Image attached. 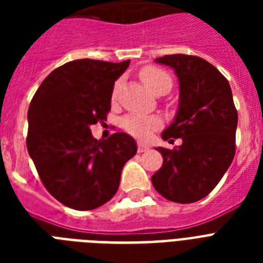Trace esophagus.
<instances>
[{
  "label": "esophagus",
  "mask_w": 263,
  "mask_h": 263,
  "mask_svg": "<svg viewBox=\"0 0 263 263\" xmlns=\"http://www.w3.org/2000/svg\"><path fill=\"white\" fill-rule=\"evenodd\" d=\"M148 148H150V147H148L147 144L142 143V142H139V143H138V153H144V152H147Z\"/></svg>",
  "instance_id": "obj_1"
}]
</instances>
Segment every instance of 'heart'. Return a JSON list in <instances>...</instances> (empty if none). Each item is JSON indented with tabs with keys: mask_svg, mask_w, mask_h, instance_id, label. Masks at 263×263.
<instances>
[{
	"mask_svg": "<svg viewBox=\"0 0 263 263\" xmlns=\"http://www.w3.org/2000/svg\"><path fill=\"white\" fill-rule=\"evenodd\" d=\"M139 78L144 86L154 94H166L172 88V78L168 72L156 65H146L139 71ZM120 83L115 84L111 98L115 99L119 91ZM161 119L157 116L140 115V113H129L121 120V127L136 138H147L154 129L161 127Z\"/></svg>",
	"mask_w": 263,
	"mask_h": 263,
	"instance_id": "obj_1",
	"label": "heart"
}]
</instances>
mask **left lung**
I'll return each instance as SVG.
<instances>
[{
  "mask_svg": "<svg viewBox=\"0 0 263 263\" xmlns=\"http://www.w3.org/2000/svg\"><path fill=\"white\" fill-rule=\"evenodd\" d=\"M175 69L180 83L176 119L162 134L173 150L158 147L164 164L152 176L161 195L177 203H192L214 190L236 152L237 110L228 80L206 60L188 54L156 60Z\"/></svg>",
  "mask_w": 263,
  "mask_h": 263,
  "instance_id": "8db88e82",
  "label": "left lung"
}]
</instances>
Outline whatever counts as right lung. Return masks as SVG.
I'll list each match as a JSON object with an SVG mask.
<instances>
[{"label": "right lung", "instance_id": "obj_1", "mask_svg": "<svg viewBox=\"0 0 263 263\" xmlns=\"http://www.w3.org/2000/svg\"><path fill=\"white\" fill-rule=\"evenodd\" d=\"M128 65L73 60L55 68L31 99L28 154L45 188L68 208L92 210L110 200L124 164L136 154L127 134L97 140L90 129L106 120L115 82Z\"/></svg>", "mask_w": 263, "mask_h": 263}]
</instances>
